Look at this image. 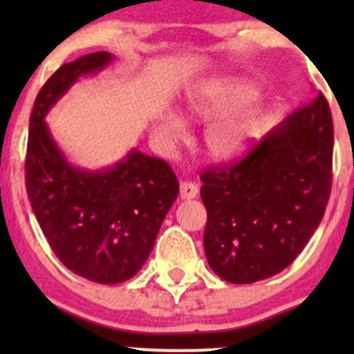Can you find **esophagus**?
Masks as SVG:
<instances>
[{
  "label": "esophagus",
  "instance_id": "obj_1",
  "mask_svg": "<svg viewBox=\"0 0 354 354\" xmlns=\"http://www.w3.org/2000/svg\"><path fill=\"white\" fill-rule=\"evenodd\" d=\"M197 194H198V187L194 183V181H188V180L181 181V185H180L181 198H185V200L195 198L197 197Z\"/></svg>",
  "mask_w": 354,
  "mask_h": 354
}]
</instances>
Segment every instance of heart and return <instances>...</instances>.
Wrapping results in <instances>:
<instances>
[{
    "instance_id": "1",
    "label": "heart",
    "mask_w": 354,
    "mask_h": 354,
    "mask_svg": "<svg viewBox=\"0 0 354 354\" xmlns=\"http://www.w3.org/2000/svg\"><path fill=\"white\" fill-rule=\"evenodd\" d=\"M255 88L236 80H216L198 87L190 95L192 116L212 121L203 133L207 154L214 159H230L243 152L255 138L262 123V111L253 104ZM187 127L178 114L166 113L159 120V138L173 145L185 137Z\"/></svg>"
}]
</instances>
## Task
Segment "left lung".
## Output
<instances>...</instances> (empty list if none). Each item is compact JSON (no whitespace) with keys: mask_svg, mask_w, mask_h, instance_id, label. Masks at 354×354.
Segmentation results:
<instances>
[{"mask_svg":"<svg viewBox=\"0 0 354 354\" xmlns=\"http://www.w3.org/2000/svg\"><path fill=\"white\" fill-rule=\"evenodd\" d=\"M332 149L330 108L319 94L245 157L203 171V250L221 279L257 283L301 253L329 202Z\"/></svg>","mask_w":354,"mask_h":354,"instance_id":"1","label":"left lung"}]
</instances>
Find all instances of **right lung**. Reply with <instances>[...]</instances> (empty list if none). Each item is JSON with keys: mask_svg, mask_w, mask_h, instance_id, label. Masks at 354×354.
Returning a JSON list of instances; mask_svg holds the SVG:
<instances>
[{"mask_svg": "<svg viewBox=\"0 0 354 354\" xmlns=\"http://www.w3.org/2000/svg\"><path fill=\"white\" fill-rule=\"evenodd\" d=\"M113 62L106 51L62 65L42 85L28 124L25 187L39 226L59 262L99 284L131 279L154 248L167 210L180 194L169 164L131 151L104 171L73 167L44 118L85 75Z\"/></svg>", "mask_w": 354, "mask_h": 354, "instance_id": "right-lung-1", "label": "right lung"}]
</instances>
